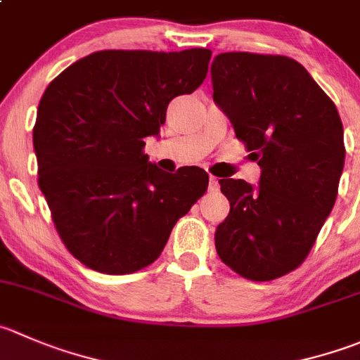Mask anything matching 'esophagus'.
Returning a JSON list of instances; mask_svg holds the SVG:
<instances>
[{
    "label": "esophagus",
    "mask_w": 360,
    "mask_h": 360,
    "mask_svg": "<svg viewBox=\"0 0 360 360\" xmlns=\"http://www.w3.org/2000/svg\"><path fill=\"white\" fill-rule=\"evenodd\" d=\"M207 190L211 191V193H216V191L219 190V183H218V179H216V177H209Z\"/></svg>",
    "instance_id": "34e87169"
}]
</instances>
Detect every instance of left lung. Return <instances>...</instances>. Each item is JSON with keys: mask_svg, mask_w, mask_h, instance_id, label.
I'll return each instance as SVG.
<instances>
[{"mask_svg": "<svg viewBox=\"0 0 360 360\" xmlns=\"http://www.w3.org/2000/svg\"><path fill=\"white\" fill-rule=\"evenodd\" d=\"M212 100L260 165L258 186L219 179L230 212L216 251L237 274L271 281L308 257L336 202L343 124L308 70L287 56L223 52L211 65Z\"/></svg>", "mask_w": 360, "mask_h": 360, "instance_id": "left-lung-1", "label": "left lung"}]
</instances>
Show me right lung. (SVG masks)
Segmentation results:
<instances>
[{
    "label": "right lung",
    "instance_id": "right-lung-1",
    "mask_svg": "<svg viewBox=\"0 0 360 360\" xmlns=\"http://www.w3.org/2000/svg\"><path fill=\"white\" fill-rule=\"evenodd\" d=\"M211 51H100L63 70L38 103V186L70 253L105 274L160 257L181 216L205 193L200 167L163 172L144 155L170 100L193 93Z\"/></svg>",
    "mask_w": 360,
    "mask_h": 360
}]
</instances>
